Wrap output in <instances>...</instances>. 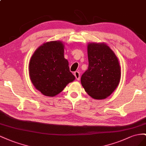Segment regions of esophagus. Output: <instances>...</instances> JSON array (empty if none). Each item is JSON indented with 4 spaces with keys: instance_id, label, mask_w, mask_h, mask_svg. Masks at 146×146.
Masks as SVG:
<instances>
[{
    "instance_id": "obj_1",
    "label": "esophagus",
    "mask_w": 146,
    "mask_h": 146,
    "mask_svg": "<svg viewBox=\"0 0 146 146\" xmlns=\"http://www.w3.org/2000/svg\"><path fill=\"white\" fill-rule=\"evenodd\" d=\"M74 76H75L76 79L78 81L80 80V73H79L78 72H74Z\"/></svg>"
}]
</instances>
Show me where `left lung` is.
I'll use <instances>...</instances> for the list:
<instances>
[{"label":"left lung","instance_id":"obj_1","mask_svg":"<svg viewBox=\"0 0 146 146\" xmlns=\"http://www.w3.org/2000/svg\"><path fill=\"white\" fill-rule=\"evenodd\" d=\"M87 55L89 66L81 76V84L92 98L105 99L119 84L121 70L118 58L104 43H89Z\"/></svg>","mask_w":146,"mask_h":146}]
</instances>
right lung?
I'll return each instance as SVG.
<instances>
[{
  "label": "right lung",
  "instance_id": "right-lung-1",
  "mask_svg": "<svg viewBox=\"0 0 146 146\" xmlns=\"http://www.w3.org/2000/svg\"><path fill=\"white\" fill-rule=\"evenodd\" d=\"M29 73L35 89L48 97L56 96L75 80L64 58V44L60 41L40 46L31 58Z\"/></svg>",
  "mask_w": 146,
  "mask_h": 146
}]
</instances>
